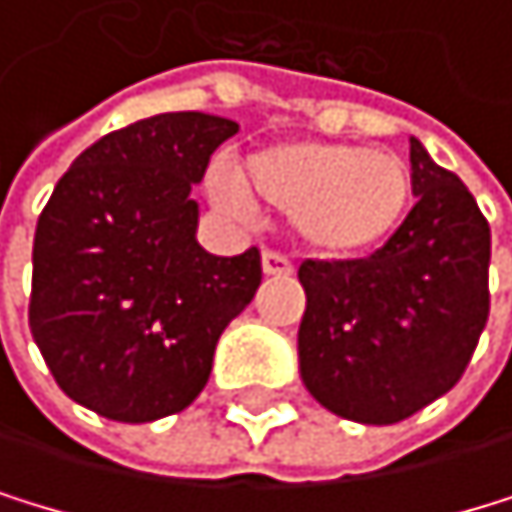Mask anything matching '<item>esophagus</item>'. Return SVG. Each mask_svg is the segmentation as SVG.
I'll return each mask as SVG.
<instances>
[{
  "label": "esophagus",
  "instance_id": "34e87169",
  "mask_svg": "<svg viewBox=\"0 0 512 512\" xmlns=\"http://www.w3.org/2000/svg\"><path fill=\"white\" fill-rule=\"evenodd\" d=\"M261 267H264L267 277H289V273L295 270L292 261L286 258V254H280V251H264Z\"/></svg>",
  "mask_w": 512,
  "mask_h": 512
}]
</instances>
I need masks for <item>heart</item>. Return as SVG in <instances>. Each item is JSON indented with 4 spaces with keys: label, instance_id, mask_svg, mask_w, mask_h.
<instances>
[{
    "label": "heart",
    "instance_id": "heart-1",
    "mask_svg": "<svg viewBox=\"0 0 512 512\" xmlns=\"http://www.w3.org/2000/svg\"><path fill=\"white\" fill-rule=\"evenodd\" d=\"M213 201L289 213L299 242L327 258H359L400 229L412 204V169L390 150L346 141H280L254 150L242 172H210Z\"/></svg>",
    "mask_w": 512,
    "mask_h": 512
}]
</instances>
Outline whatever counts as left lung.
<instances>
[{"instance_id": "obj_1", "label": "left lung", "mask_w": 512, "mask_h": 512, "mask_svg": "<svg viewBox=\"0 0 512 512\" xmlns=\"http://www.w3.org/2000/svg\"><path fill=\"white\" fill-rule=\"evenodd\" d=\"M415 207L359 261H305L299 368L333 415L393 425L456 387L488 324L491 226L456 172L409 141Z\"/></svg>"}]
</instances>
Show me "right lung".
<instances>
[{
  "label": "right lung",
  "mask_w": 512,
  "mask_h": 512,
  "mask_svg": "<svg viewBox=\"0 0 512 512\" xmlns=\"http://www.w3.org/2000/svg\"><path fill=\"white\" fill-rule=\"evenodd\" d=\"M239 125L163 112L90 144L34 232L27 321L56 384L112 422L182 412L220 333L261 286V251L207 254L191 185Z\"/></svg>",
  "instance_id": "obj_1"
}]
</instances>
